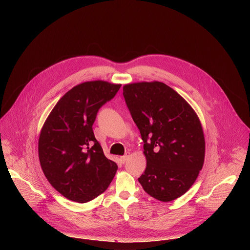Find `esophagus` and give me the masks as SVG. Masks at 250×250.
Here are the masks:
<instances>
[{"label": "esophagus", "instance_id": "esophagus-1", "mask_svg": "<svg viewBox=\"0 0 250 250\" xmlns=\"http://www.w3.org/2000/svg\"><path fill=\"white\" fill-rule=\"evenodd\" d=\"M128 157H129V152H127L126 154H125L124 156H122V157L120 158V160H121V162H122V163H125V162H126V161H127Z\"/></svg>", "mask_w": 250, "mask_h": 250}]
</instances>
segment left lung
I'll return each mask as SVG.
<instances>
[{
  "label": "left lung",
  "instance_id": "obj_1",
  "mask_svg": "<svg viewBox=\"0 0 250 250\" xmlns=\"http://www.w3.org/2000/svg\"><path fill=\"white\" fill-rule=\"evenodd\" d=\"M124 97L145 144L146 168L138 182L158 201L181 197L204 165L206 144L198 115L182 96L158 81L125 84Z\"/></svg>",
  "mask_w": 250,
  "mask_h": 250
}]
</instances>
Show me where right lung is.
Segmentation results:
<instances>
[{
  "label": "right lung",
  "mask_w": 250,
  "mask_h": 250,
  "mask_svg": "<svg viewBox=\"0 0 250 250\" xmlns=\"http://www.w3.org/2000/svg\"><path fill=\"white\" fill-rule=\"evenodd\" d=\"M121 86L103 80L76 85L57 102L42 127V169L51 186L68 200L92 201L114 179L118 165L104 156L92 125L99 109Z\"/></svg>",
  "instance_id": "1"
}]
</instances>
